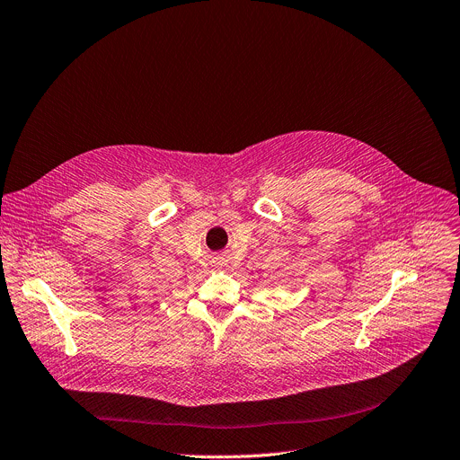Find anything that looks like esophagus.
I'll return each mask as SVG.
<instances>
[{"label": "esophagus", "instance_id": "34e87169", "mask_svg": "<svg viewBox=\"0 0 460 460\" xmlns=\"http://www.w3.org/2000/svg\"><path fill=\"white\" fill-rule=\"evenodd\" d=\"M226 261H228V258H226L225 254H219V256H216V258H214V263H216L217 267H223V265H226Z\"/></svg>", "mask_w": 460, "mask_h": 460}]
</instances>
